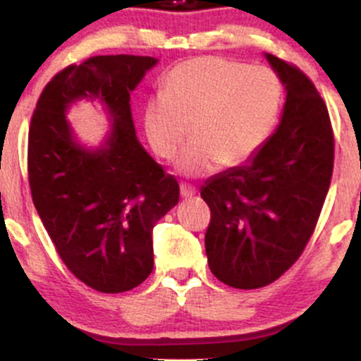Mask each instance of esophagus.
Here are the masks:
<instances>
[{
  "label": "esophagus",
  "instance_id": "obj_1",
  "mask_svg": "<svg viewBox=\"0 0 361 361\" xmlns=\"http://www.w3.org/2000/svg\"><path fill=\"white\" fill-rule=\"evenodd\" d=\"M180 193H181V197H183V198H192V197H195V193H197V190H195L193 186H190V185H181L180 186Z\"/></svg>",
  "mask_w": 361,
  "mask_h": 361
}]
</instances>
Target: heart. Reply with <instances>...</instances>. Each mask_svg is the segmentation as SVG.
Returning <instances> with one entry per match:
<instances>
[{
  "label": "heart",
  "instance_id": "1",
  "mask_svg": "<svg viewBox=\"0 0 361 361\" xmlns=\"http://www.w3.org/2000/svg\"><path fill=\"white\" fill-rule=\"evenodd\" d=\"M281 88L263 66L222 57H197L166 74L163 91L144 109V132L152 151L173 159L188 126L176 169L185 176H207L243 163L270 134L280 110Z\"/></svg>",
  "mask_w": 361,
  "mask_h": 361
}]
</instances>
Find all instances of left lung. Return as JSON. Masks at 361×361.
<instances>
[{
    "instance_id": "8db88e82",
    "label": "left lung",
    "mask_w": 361,
    "mask_h": 361,
    "mask_svg": "<svg viewBox=\"0 0 361 361\" xmlns=\"http://www.w3.org/2000/svg\"><path fill=\"white\" fill-rule=\"evenodd\" d=\"M281 85L280 123L243 166L202 186L212 219L209 268L234 288L264 287L295 263L314 233L333 175L329 114L304 73L264 54Z\"/></svg>"
}]
</instances>
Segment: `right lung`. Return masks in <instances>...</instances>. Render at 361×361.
<instances>
[{
    "mask_svg": "<svg viewBox=\"0 0 361 361\" xmlns=\"http://www.w3.org/2000/svg\"><path fill=\"white\" fill-rule=\"evenodd\" d=\"M157 62L120 54L69 66L44 88L28 132L37 212L66 267L103 293L127 292L151 275L152 229L180 200L175 176L139 142L130 110V93ZM81 99L98 102L109 120L97 148L67 120Z\"/></svg>",
    "mask_w": 361,
    "mask_h": 361,
    "instance_id": "1",
    "label": "right lung"
}]
</instances>
